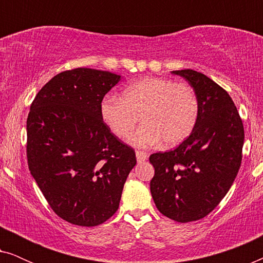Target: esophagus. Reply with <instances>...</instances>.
<instances>
[{
    "instance_id": "34e87169",
    "label": "esophagus",
    "mask_w": 263,
    "mask_h": 263,
    "mask_svg": "<svg viewBox=\"0 0 263 263\" xmlns=\"http://www.w3.org/2000/svg\"><path fill=\"white\" fill-rule=\"evenodd\" d=\"M136 159H138L139 163H143L148 159V153L143 152V151H136Z\"/></svg>"
}]
</instances>
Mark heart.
Listing matches in <instances>:
<instances>
[{
	"label": "heart",
	"mask_w": 263,
	"mask_h": 263,
	"mask_svg": "<svg viewBox=\"0 0 263 263\" xmlns=\"http://www.w3.org/2000/svg\"><path fill=\"white\" fill-rule=\"evenodd\" d=\"M102 120L120 139L129 136L136 147H151L163 141L172 147L192 134L199 117V100L192 86L171 79L149 77L133 82L122 91V98L105 97L99 106Z\"/></svg>",
	"instance_id": "1"
}]
</instances>
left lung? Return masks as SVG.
I'll return each instance as SVG.
<instances>
[{
    "mask_svg": "<svg viewBox=\"0 0 263 263\" xmlns=\"http://www.w3.org/2000/svg\"><path fill=\"white\" fill-rule=\"evenodd\" d=\"M172 73L194 88L199 117L178 147L151 154V194L161 214L189 222L210 214L231 188L242 163L244 128L231 97L217 82L193 69Z\"/></svg>",
    "mask_w": 263,
    "mask_h": 263,
    "instance_id": "8db88e82",
    "label": "left lung"
}]
</instances>
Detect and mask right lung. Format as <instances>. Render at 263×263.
I'll list each match as a JSON object with an SVG mask.
<instances>
[{"label": "right lung", "instance_id": "1", "mask_svg": "<svg viewBox=\"0 0 263 263\" xmlns=\"http://www.w3.org/2000/svg\"><path fill=\"white\" fill-rule=\"evenodd\" d=\"M121 77L75 68L53 77L31 104L27 163L51 210L70 224L98 226L116 213L135 151L110 132L100 103Z\"/></svg>", "mask_w": 263, "mask_h": 263}]
</instances>
